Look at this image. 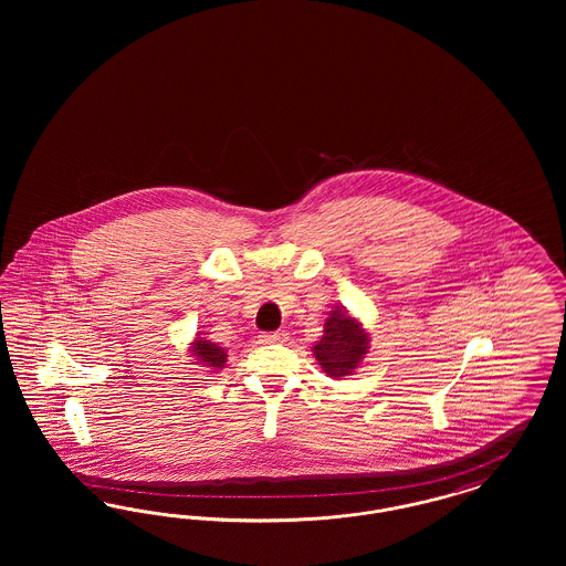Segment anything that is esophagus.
I'll use <instances>...</instances> for the list:
<instances>
[{
    "instance_id": "1",
    "label": "esophagus",
    "mask_w": 566,
    "mask_h": 566,
    "mask_svg": "<svg viewBox=\"0 0 566 566\" xmlns=\"http://www.w3.org/2000/svg\"><path fill=\"white\" fill-rule=\"evenodd\" d=\"M289 339L286 331H275V333H263L261 344H284Z\"/></svg>"
}]
</instances>
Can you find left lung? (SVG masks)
Here are the masks:
<instances>
[{
    "label": "left lung",
    "instance_id": "8db88e82",
    "mask_svg": "<svg viewBox=\"0 0 566 566\" xmlns=\"http://www.w3.org/2000/svg\"><path fill=\"white\" fill-rule=\"evenodd\" d=\"M369 348V335L363 324L346 310H333L324 323V335L312 348L324 374L331 377L352 376Z\"/></svg>",
    "mask_w": 566,
    "mask_h": 566
}]
</instances>
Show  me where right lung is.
<instances>
[{"instance_id": "obj_1", "label": "right lung", "mask_w": 566, "mask_h": 566, "mask_svg": "<svg viewBox=\"0 0 566 566\" xmlns=\"http://www.w3.org/2000/svg\"><path fill=\"white\" fill-rule=\"evenodd\" d=\"M190 356L203 365V367H210V369H222L224 363H227V350L216 346L214 342L210 339H203V337H197L192 344H190Z\"/></svg>"}]
</instances>
